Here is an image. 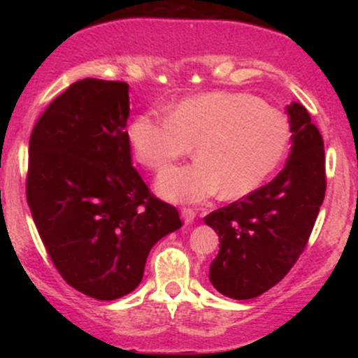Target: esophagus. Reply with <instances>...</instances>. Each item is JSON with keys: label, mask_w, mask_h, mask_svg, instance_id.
<instances>
[{"label": "esophagus", "mask_w": 358, "mask_h": 358, "mask_svg": "<svg viewBox=\"0 0 358 358\" xmlns=\"http://www.w3.org/2000/svg\"><path fill=\"white\" fill-rule=\"evenodd\" d=\"M180 212H182V219L185 224H192L193 219H195V215H196L195 208H192V207H182V210Z\"/></svg>", "instance_id": "1"}]
</instances>
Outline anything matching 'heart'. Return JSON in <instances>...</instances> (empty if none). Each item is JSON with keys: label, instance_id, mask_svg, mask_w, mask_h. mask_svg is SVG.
<instances>
[{"label": "heart", "instance_id": "b5f03b06", "mask_svg": "<svg viewBox=\"0 0 358 358\" xmlns=\"http://www.w3.org/2000/svg\"><path fill=\"white\" fill-rule=\"evenodd\" d=\"M138 162L155 173L195 145L196 162L166 171L158 190L175 202H202L224 190L237 199L257 190L286 156V114L245 92L200 94L171 108L170 116L145 110L127 129Z\"/></svg>", "mask_w": 358, "mask_h": 358}]
</instances>
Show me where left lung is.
Instances as JSON below:
<instances>
[{
  "label": "left lung",
  "mask_w": 358,
  "mask_h": 358,
  "mask_svg": "<svg viewBox=\"0 0 358 358\" xmlns=\"http://www.w3.org/2000/svg\"><path fill=\"white\" fill-rule=\"evenodd\" d=\"M287 114L293 145L285 168L273 182L203 219L220 237L208 278L229 298H256L278 285L305 250L323 203L322 134L298 102L287 106Z\"/></svg>",
  "instance_id": "1"
}]
</instances>
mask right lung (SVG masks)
<instances>
[{"mask_svg":"<svg viewBox=\"0 0 358 358\" xmlns=\"http://www.w3.org/2000/svg\"><path fill=\"white\" fill-rule=\"evenodd\" d=\"M127 89L73 82L35 122L28 150L27 202L45 249L69 286L102 301L131 293L151 248L182 227L131 163Z\"/></svg>","mask_w":358,"mask_h":358,"instance_id":"obj_1","label":"right lung"}]
</instances>
